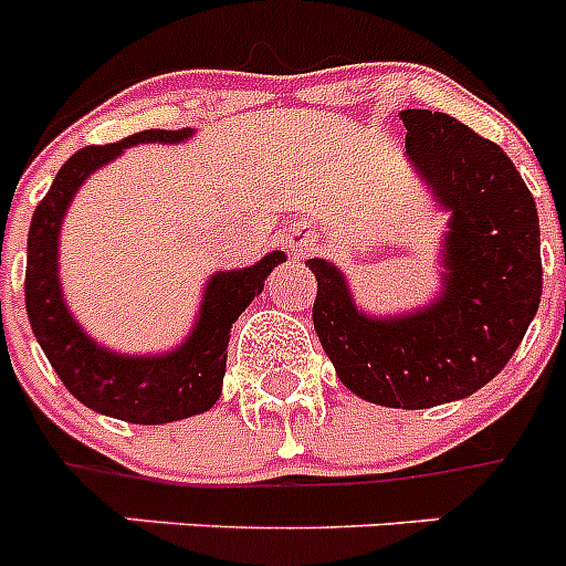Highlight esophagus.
I'll use <instances>...</instances> for the list:
<instances>
[{"label": "esophagus", "mask_w": 566, "mask_h": 566, "mask_svg": "<svg viewBox=\"0 0 566 566\" xmlns=\"http://www.w3.org/2000/svg\"><path fill=\"white\" fill-rule=\"evenodd\" d=\"M286 247L292 249V252H306V249L312 247V234H308L306 229H292L286 238Z\"/></svg>", "instance_id": "1"}]
</instances>
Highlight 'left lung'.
<instances>
[{
	"label": "left lung",
	"instance_id": "1",
	"mask_svg": "<svg viewBox=\"0 0 566 566\" xmlns=\"http://www.w3.org/2000/svg\"><path fill=\"white\" fill-rule=\"evenodd\" d=\"M405 153L451 212L442 247V292L431 306L397 317L357 308L328 260L317 277L314 328L359 399L385 408H433L464 399L502 371L542 300L536 201L499 144L453 115L402 109Z\"/></svg>",
	"mask_w": 566,
	"mask_h": 566
}]
</instances>
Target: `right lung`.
Instances as JSON below:
<instances>
[{
	"label": "right lung",
	"instance_id": "obj_1",
	"mask_svg": "<svg viewBox=\"0 0 566 566\" xmlns=\"http://www.w3.org/2000/svg\"><path fill=\"white\" fill-rule=\"evenodd\" d=\"M187 138H192V129H144L118 144L78 149L50 184L28 232L24 308L44 357L78 402L133 424L178 422L218 402L227 374L229 328L247 312L254 294L263 292V280L272 269L286 260L283 252H269L254 266L212 274L192 334L169 354H115L84 334L64 303L59 280V229L73 195L90 175L127 147L178 144Z\"/></svg>",
	"mask_w": 566,
	"mask_h": 566
}]
</instances>
